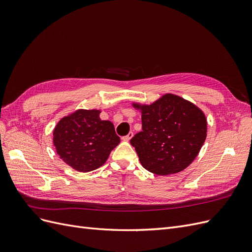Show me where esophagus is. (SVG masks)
<instances>
[{
	"instance_id": "esophagus-1",
	"label": "esophagus",
	"mask_w": 252,
	"mask_h": 252,
	"mask_svg": "<svg viewBox=\"0 0 252 252\" xmlns=\"http://www.w3.org/2000/svg\"><path fill=\"white\" fill-rule=\"evenodd\" d=\"M132 136H133V133L132 132H129L127 135L123 136V138H122V140L125 141V142H128V141H130V139L132 138Z\"/></svg>"
}]
</instances>
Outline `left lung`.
Wrapping results in <instances>:
<instances>
[{
  "mask_svg": "<svg viewBox=\"0 0 252 252\" xmlns=\"http://www.w3.org/2000/svg\"><path fill=\"white\" fill-rule=\"evenodd\" d=\"M142 113V131L130 144L145 169L158 175L184 170L207 135L204 112L185 98L166 94L150 105L133 103Z\"/></svg>",
  "mask_w": 252,
  "mask_h": 252,
  "instance_id": "1",
  "label": "left lung"
}]
</instances>
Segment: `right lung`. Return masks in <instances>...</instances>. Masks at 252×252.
<instances>
[{
  "label": "right lung",
  "mask_w": 252,
  "mask_h": 252,
  "mask_svg": "<svg viewBox=\"0 0 252 252\" xmlns=\"http://www.w3.org/2000/svg\"><path fill=\"white\" fill-rule=\"evenodd\" d=\"M100 113L96 109H78L61 119L53 130L57 154L80 172L101 167L120 143L113 124L102 121Z\"/></svg>",
  "instance_id": "right-lung-1"
}]
</instances>
